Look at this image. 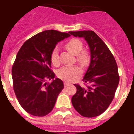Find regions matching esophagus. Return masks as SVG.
Here are the masks:
<instances>
[{
	"mask_svg": "<svg viewBox=\"0 0 134 134\" xmlns=\"http://www.w3.org/2000/svg\"><path fill=\"white\" fill-rule=\"evenodd\" d=\"M69 85V83H67V82H66V81H65L64 82V86H65V87H67Z\"/></svg>",
	"mask_w": 134,
	"mask_h": 134,
	"instance_id": "obj_1",
	"label": "esophagus"
}]
</instances>
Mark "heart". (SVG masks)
Wrapping results in <instances>:
<instances>
[{
    "label": "heart",
    "instance_id": "obj_1",
    "mask_svg": "<svg viewBox=\"0 0 134 134\" xmlns=\"http://www.w3.org/2000/svg\"><path fill=\"white\" fill-rule=\"evenodd\" d=\"M65 48L70 53L76 55L77 60L82 65H86L90 61V54L88 51L83 50V43L79 39L72 38L69 40L65 45ZM52 63L55 66L59 65V50L54 48L51 54ZM81 74V69L80 67L74 66H65L60 68L57 72L59 78L66 81H71L75 80Z\"/></svg>",
    "mask_w": 134,
    "mask_h": 134
}]
</instances>
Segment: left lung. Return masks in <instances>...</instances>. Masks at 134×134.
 <instances>
[{"instance_id":"8db88e82","label":"left lung","mask_w":134,"mask_h":134,"mask_svg":"<svg viewBox=\"0 0 134 134\" xmlns=\"http://www.w3.org/2000/svg\"><path fill=\"white\" fill-rule=\"evenodd\" d=\"M75 37L83 38L90 52V63L83 81L87 88L74 84L77 92L72 104L85 117H94L104 113L113 99L119 82L116 60L105 43L93 31L69 32Z\"/></svg>"}]
</instances>
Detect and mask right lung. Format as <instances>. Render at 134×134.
I'll return each instance as SVG.
<instances>
[{"label":"right lung","mask_w":134,"mask_h":134,"mask_svg":"<svg viewBox=\"0 0 134 134\" xmlns=\"http://www.w3.org/2000/svg\"><path fill=\"white\" fill-rule=\"evenodd\" d=\"M69 33L45 30L27 40L19 51L12 67L13 89L21 107L34 116L43 117L51 112L63 82L54 78L51 54L59 42ZM53 79L51 84L46 80Z\"/></svg>","instance_id":"1"}]
</instances>
